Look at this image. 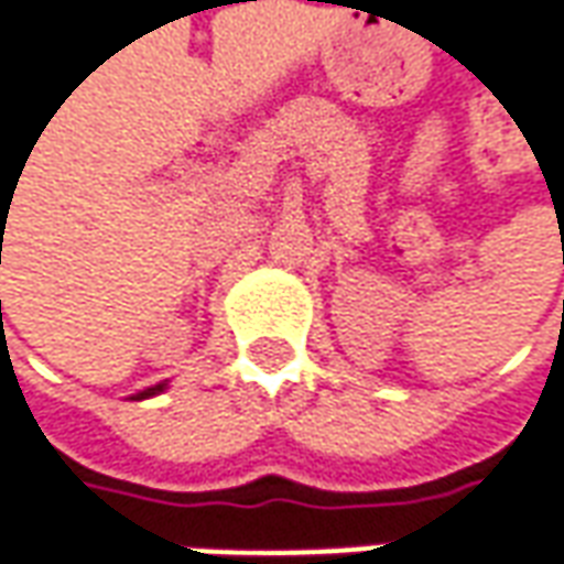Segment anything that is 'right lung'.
<instances>
[{
	"label": "right lung",
	"instance_id": "1",
	"mask_svg": "<svg viewBox=\"0 0 564 564\" xmlns=\"http://www.w3.org/2000/svg\"><path fill=\"white\" fill-rule=\"evenodd\" d=\"M2 305V302H0ZM167 390V380H162V383H155V387H147V390H140V393H133L130 399H149V397H159V393H165Z\"/></svg>",
	"mask_w": 564,
	"mask_h": 564
}]
</instances>
